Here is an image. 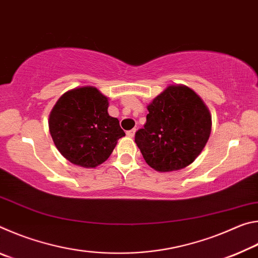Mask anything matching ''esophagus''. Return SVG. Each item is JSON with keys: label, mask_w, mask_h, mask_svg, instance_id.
Returning a JSON list of instances; mask_svg holds the SVG:
<instances>
[{"label": "esophagus", "mask_w": 258, "mask_h": 258, "mask_svg": "<svg viewBox=\"0 0 258 258\" xmlns=\"http://www.w3.org/2000/svg\"><path fill=\"white\" fill-rule=\"evenodd\" d=\"M134 134H135V128L130 130V131H127V132H126V135H127V137H130V138H133Z\"/></svg>", "instance_id": "1"}]
</instances>
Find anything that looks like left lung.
Masks as SVG:
<instances>
[{
    "mask_svg": "<svg viewBox=\"0 0 258 258\" xmlns=\"http://www.w3.org/2000/svg\"><path fill=\"white\" fill-rule=\"evenodd\" d=\"M145 127L135 143L146 163L158 172L186 167L206 146L212 116L199 95L184 85H171L148 106Z\"/></svg>",
    "mask_w": 258,
    "mask_h": 258,
    "instance_id": "1",
    "label": "left lung"
}]
</instances>
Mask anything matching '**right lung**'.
<instances>
[{
  "label": "right lung",
  "mask_w": 258,
  "mask_h": 258,
  "mask_svg": "<svg viewBox=\"0 0 258 258\" xmlns=\"http://www.w3.org/2000/svg\"><path fill=\"white\" fill-rule=\"evenodd\" d=\"M108 99L92 86L68 91L50 113L49 130L56 149L71 163L92 168L106 161L124 137L119 120L109 116Z\"/></svg>",
  "instance_id": "right-lung-1"
}]
</instances>
